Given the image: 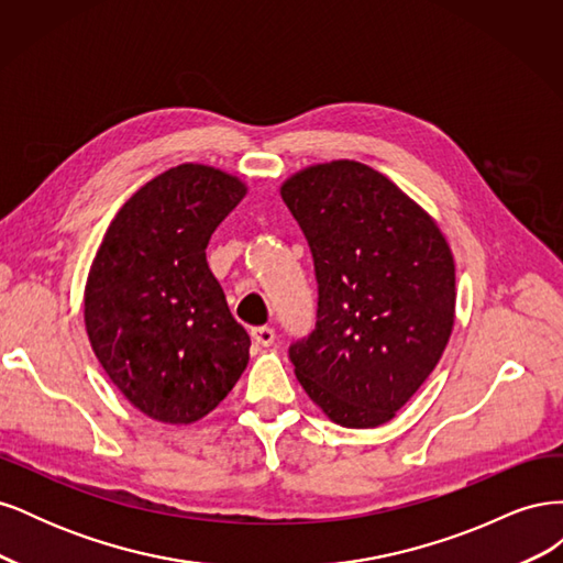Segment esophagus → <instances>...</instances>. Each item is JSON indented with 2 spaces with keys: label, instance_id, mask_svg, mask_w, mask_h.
I'll return each instance as SVG.
<instances>
[{
  "label": "esophagus",
  "instance_id": "obj_1",
  "mask_svg": "<svg viewBox=\"0 0 563 563\" xmlns=\"http://www.w3.org/2000/svg\"><path fill=\"white\" fill-rule=\"evenodd\" d=\"M251 338H253L255 345L269 347L272 343H275V329H269V327H255V329H251Z\"/></svg>",
  "mask_w": 563,
  "mask_h": 563
}]
</instances>
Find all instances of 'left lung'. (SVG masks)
<instances>
[{
    "label": "left lung",
    "instance_id": "8db88e82",
    "mask_svg": "<svg viewBox=\"0 0 563 563\" xmlns=\"http://www.w3.org/2000/svg\"><path fill=\"white\" fill-rule=\"evenodd\" d=\"M310 244L314 331L288 350L308 397L343 428H378L428 380L453 331L455 263L428 211L376 168L314 164L282 185Z\"/></svg>",
    "mask_w": 563,
    "mask_h": 563
}]
</instances>
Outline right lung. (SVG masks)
<instances>
[{"label": "right lung", "instance_id": "right-lung-1", "mask_svg": "<svg viewBox=\"0 0 563 563\" xmlns=\"http://www.w3.org/2000/svg\"><path fill=\"white\" fill-rule=\"evenodd\" d=\"M244 195L220 168L174 166L119 209L96 251L84 288L91 347L152 420H201L249 364V333L207 263L211 234Z\"/></svg>", "mask_w": 563, "mask_h": 563}]
</instances>
